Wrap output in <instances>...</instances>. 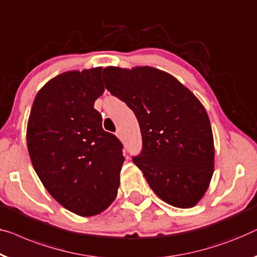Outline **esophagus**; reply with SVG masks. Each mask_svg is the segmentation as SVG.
<instances>
[{"label": "esophagus", "instance_id": "1", "mask_svg": "<svg viewBox=\"0 0 257 257\" xmlns=\"http://www.w3.org/2000/svg\"><path fill=\"white\" fill-rule=\"evenodd\" d=\"M116 136H117V138H119V139H121V132L120 131H117L116 132Z\"/></svg>", "mask_w": 257, "mask_h": 257}]
</instances>
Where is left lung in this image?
<instances>
[{
    "instance_id": "8db88e82",
    "label": "left lung",
    "mask_w": 257,
    "mask_h": 257,
    "mask_svg": "<svg viewBox=\"0 0 257 257\" xmlns=\"http://www.w3.org/2000/svg\"><path fill=\"white\" fill-rule=\"evenodd\" d=\"M103 80L139 121L143 151L133 162L152 190L172 206L197 205L214 170L213 135L203 104L176 77L154 67L109 66Z\"/></svg>"
}]
</instances>
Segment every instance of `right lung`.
<instances>
[{
  "label": "right lung",
  "mask_w": 257,
  "mask_h": 257,
  "mask_svg": "<svg viewBox=\"0 0 257 257\" xmlns=\"http://www.w3.org/2000/svg\"><path fill=\"white\" fill-rule=\"evenodd\" d=\"M102 67L53 77L33 101L27 128L32 166L51 196L81 217L116 199L124 163L121 143L102 127L94 103L104 92Z\"/></svg>",
  "instance_id": "add662e5"
}]
</instances>
